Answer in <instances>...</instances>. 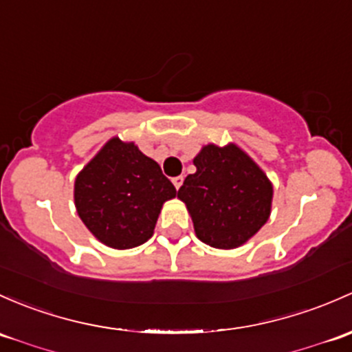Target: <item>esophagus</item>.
Here are the masks:
<instances>
[{"label":"esophagus","mask_w":352,"mask_h":352,"mask_svg":"<svg viewBox=\"0 0 352 352\" xmlns=\"http://www.w3.org/2000/svg\"><path fill=\"white\" fill-rule=\"evenodd\" d=\"M172 182H173V186H175V188H180V187H182V184H184V177L182 175L173 177Z\"/></svg>","instance_id":"esophagus-1"}]
</instances>
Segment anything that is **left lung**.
Wrapping results in <instances>:
<instances>
[{"label":"left lung","mask_w":352,"mask_h":352,"mask_svg":"<svg viewBox=\"0 0 352 352\" xmlns=\"http://www.w3.org/2000/svg\"><path fill=\"white\" fill-rule=\"evenodd\" d=\"M197 172L179 188L197 238L209 246L231 250L256 234L272 209L273 187L243 150L207 145L194 158Z\"/></svg>","instance_id":"1"}]
</instances>
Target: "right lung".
<instances>
[{"mask_svg":"<svg viewBox=\"0 0 352 352\" xmlns=\"http://www.w3.org/2000/svg\"><path fill=\"white\" fill-rule=\"evenodd\" d=\"M177 188L133 143L108 142L77 175L74 199L82 223L116 250L143 244L153 234L165 201Z\"/></svg>","mask_w":352,"mask_h":352,"instance_id":"obj_1","label":"right lung"}]
</instances>
